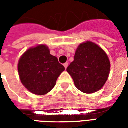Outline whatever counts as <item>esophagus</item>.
<instances>
[{"mask_svg": "<svg viewBox=\"0 0 128 128\" xmlns=\"http://www.w3.org/2000/svg\"><path fill=\"white\" fill-rule=\"evenodd\" d=\"M64 68H65L66 69L67 67H68V63H64Z\"/></svg>", "mask_w": 128, "mask_h": 128, "instance_id": "obj_1", "label": "esophagus"}]
</instances>
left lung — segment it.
I'll list each match as a JSON object with an SVG mask.
<instances>
[{
    "label": "left lung",
    "instance_id": "left-lung-1",
    "mask_svg": "<svg viewBox=\"0 0 128 128\" xmlns=\"http://www.w3.org/2000/svg\"><path fill=\"white\" fill-rule=\"evenodd\" d=\"M66 70L78 90L91 94L99 90L106 82L110 74V60L99 45L87 41L78 46L74 61Z\"/></svg>",
    "mask_w": 128,
    "mask_h": 128
}]
</instances>
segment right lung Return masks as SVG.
I'll return each instance as SVG.
<instances>
[{
    "mask_svg": "<svg viewBox=\"0 0 128 128\" xmlns=\"http://www.w3.org/2000/svg\"><path fill=\"white\" fill-rule=\"evenodd\" d=\"M65 70L56 56L50 54L46 45L29 48L18 61L19 77L23 86L32 93L44 95L56 86V81Z\"/></svg>",
    "mask_w": 128,
    "mask_h": 128,
    "instance_id": "1",
    "label": "right lung"
}]
</instances>
